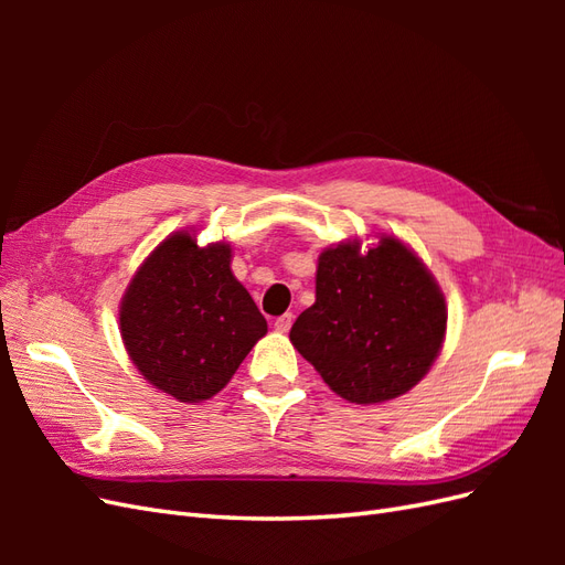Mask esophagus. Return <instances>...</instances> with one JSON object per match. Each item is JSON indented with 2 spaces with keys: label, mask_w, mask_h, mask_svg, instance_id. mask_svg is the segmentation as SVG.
<instances>
[{
  "label": "esophagus",
  "mask_w": 565,
  "mask_h": 565,
  "mask_svg": "<svg viewBox=\"0 0 565 565\" xmlns=\"http://www.w3.org/2000/svg\"><path fill=\"white\" fill-rule=\"evenodd\" d=\"M292 320H295V316H292V313H282V316H278V318H276V330H278V332H287L289 328H292Z\"/></svg>",
  "instance_id": "obj_1"
}]
</instances>
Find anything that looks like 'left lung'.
Segmentation results:
<instances>
[{
	"label": "left lung",
	"instance_id": "1",
	"mask_svg": "<svg viewBox=\"0 0 565 565\" xmlns=\"http://www.w3.org/2000/svg\"><path fill=\"white\" fill-rule=\"evenodd\" d=\"M448 309L438 282L396 237L324 249L316 303L289 330L295 349L337 396L372 405L413 388L446 339Z\"/></svg>",
	"mask_w": 565,
	"mask_h": 565
}]
</instances>
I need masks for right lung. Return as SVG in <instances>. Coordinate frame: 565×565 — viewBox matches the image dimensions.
Returning <instances> with one entry per match:
<instances>
[{"mask_svg": "<svg viewBox=\"0 0 565 565\" xmlns=\"http://www.w3.org/2000/svg\"><path fill=\"white\" fill-rule=\"evenodd\" d=\"M266 330V318L231 273V245L198 247L188 231L152 249L119 306L134 365L181 403L224 388Z\"/></svg>", "mask_w": 565, "mask_h": 565, "instance_id": "add662e5", "label": "right lung"}]
</instances>
